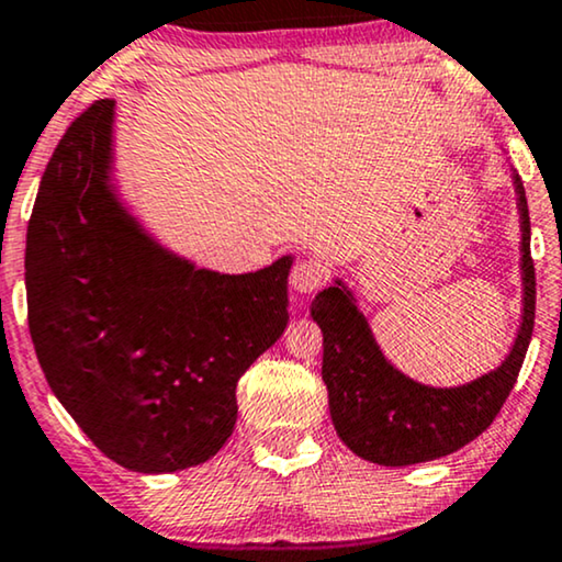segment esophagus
Masks as SVG:
<instances>
[{"mask_svg":"<svg viewBox=\"0 0 562 562\" xmlns=\"http://www.w3.org/2000/svg\"><path fill=\"white\" fill-rule=\"evenodd\" d=\"M327 266L322 263L317 258H306V260H299V263L291 268V276H289V283L291 289L299 291V294H312V291H317L322 283L327 281Z\"/></svg>","mask_w":562,"mask_h":562,"instance_id":"34e87169","label":"esophagus"}]
</instances>
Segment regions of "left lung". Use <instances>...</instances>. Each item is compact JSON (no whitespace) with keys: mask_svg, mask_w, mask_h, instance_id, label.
Segmentation results:
<instances>
[{"mask_svg":"<svg viewBox=\"0 0 562 562\" xmlns=\"http://www.w3.org/2000/svg\"><path fill=\"white\" fill-rule=\"evenodd\" d=\"M521 222V322L502 366L460 383L427 386L383 356L356 294L342 279L322 289L312 319L322 329V381L340 440L358 458L379 465H414L450 456L475 440L496 419L517 383L535 329V263L529 256V210L514 171Z\"/></svg>","mask_w":562,"mask_h":562,"instance_id":"left-lung-1","label":"left lung"}]
</instances>
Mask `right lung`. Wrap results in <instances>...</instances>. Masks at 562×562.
I'll return each mask as SVG.
<instances>
[{
  "label": "right lung",
  "mask_w": 562,
  "mask_h": 562,
  "mask_svg": "<svg viewBox=\"0 0 562 562\" xmlns=\"http://www.w3.org/2000/svg\"><path fill=\"white\" fill-rule=\"evenodd\" d=\"M281 256L220 273L153 237L114 181V102L66 130L27 225V325L45 381L83 435L137 473L217 456L240 375L289 325Z\"/></svg>",
  "instance_id": "add662e5"
}]
</instances>
